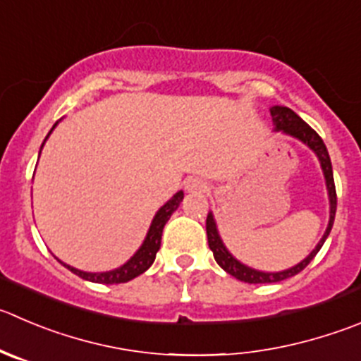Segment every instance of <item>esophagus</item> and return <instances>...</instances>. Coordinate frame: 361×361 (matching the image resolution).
Listing matches in <instances>:
<instances>
[{"label":"esophagus","instance_id":"1","mask_svg":"<svg viewBox=\"0 0 361 361\" xmlns=\"http://www.w3.org/2000/svg\"><path fill=\"white\" fill-rule=\"evenodd\" d=\"M184 188H186L188 193H205V191H209V184L205 183V180H202V178H188L186 183H184Z\"/></svg>","mask_w":361,"mask_h":361}]
</instances>
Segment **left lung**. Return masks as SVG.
<instances>
[{
	"label": "left lung",
	"mask_w": 361,
	"mask_h": 361,
	"mask_svg": "<svg viewBox=\"0 0 361 361\" xmlns=\"http://www.w3.org/2000/svg\"><path fill=\"white\" fill-rule=\"evenodd\" d=\"M271 116H273V123H274V129L276 131L286 133V135L294 136V138L301 140L303 143H307L315 154H317L319 161H321V166L322 171H324V177H326V186H328V195H329V223H328V228H326L324 235L322 239L319 241V245L315 246L314 252L300 262L298 266L290 267V269L286 271H280V273H264V271H257L252 269V267L245 266L241 264L239 260H235L234 257L230 255L226 252V248L223 246L221 239H219L218 230H216V223L212 214L207 216V221H205V228H207V241H209V248L212 250V255H214L216 262L219 264L221 269H225L226 273L232 274L234 278L238 280L246 281V283H274V281H281V280H287V278L294 276V274L301 273L305 267L310 264V260L317 255L319 250L322 248L324 245L326 238L329 235L331 232V226L333 221H335V211H337V191H335V180H333V170H331V161H329V154L328 149H326L324 142H322L321 136L308 126L305 120H301L296 113L293 111L290 108H286V106H273L271 108Z\"/></svg>",
	"instance_id": "left-lung-1"
}]
</instances>
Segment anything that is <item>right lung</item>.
<instances>
[{
  "label": "right lung",
  "mask_w": 361,
  "mask_h": 361,
  "mask_svg": "<svg viewBox=\"0 0 361 361\" xmlns=\"http://www.w3.org/2000/svg\"><path fill=\"white\" fill-rule=\"evenodd\" d=\"M53 131V129H51ZM49 131V133H51ZM47 140V136H46ZM44 140V142H46ZM44 145V143H42ZM184 193L183 191H178V193L173 195L171 200H168L163 207L157 211L156 218L152 219V225L149 228V234H147L145 241H143L142 248L131 257V260H127L122 267L115 271H108V273H85V271L75 269V267L67 266L63 264L67 269H71L72 273L81 276L83 280L88 281H95V283H104V286H113V283H126V281L133 280V278L140 276L142 273H145L150 266H152L154 259H156V253L161 246V234H163V228L166 225V221L170 219V216L177 211V207L183 202Z\"/></svg>",
  "instance_id": "add662e5"
}]
</instances>
